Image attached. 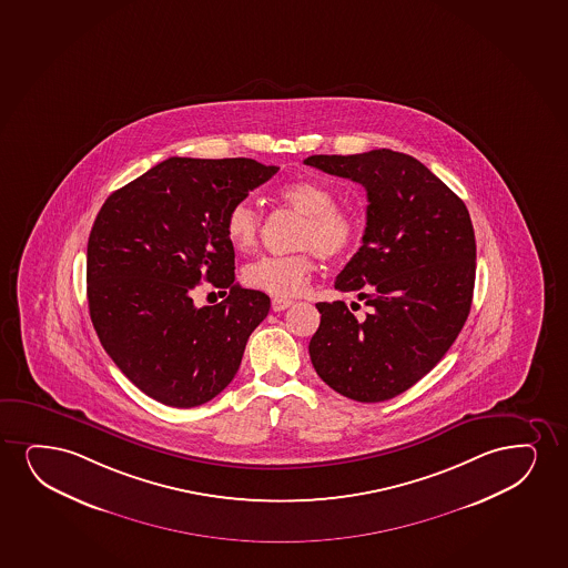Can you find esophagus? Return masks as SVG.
Masks as SVG:
<instances>
[{"label":"esophagus","instance_id":"1","mask_svg":"<svg viewBox=\"0 0 568 568\" xmlns=\"http://www.w3.org/2000/svg\"><path fill=\"white\" fill-rule=\"evenodd\" d=\"M290 305H294V300H290V297H274L273 300V311H284Z\"/></svg>","mask_w":568,"mask_h":568}]
</instances>
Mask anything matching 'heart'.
I'll list each match as a JSON object with an SVG mask.
<instances>
[{"label":"heart","mask_w":568,"mask_h":568,"mask_svg":"<svg viewBox=\"0 0 568 568\" xmlns=\"http://www.w3.org/2000/svg\"><path fill=\"white\" fill-rule=\"evenodd\" d=\"M278 200L303 216L297 247L303 252L281 257H261L245 266L247 286L271 295H295L302 292L315 271V255L342 257L359 237V221L349 209L338 207L331 187L315 180H295L278 190ZM229 244L237 253H252L258 245L261 219L250 202H237L224 219Z\"/></svg>","instance_id":"1"}]
</instances>
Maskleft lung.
I'll return each mask as SVG.
<instances>
[{
	"label": "left lung",
	"instance_id": "obj_1",
	"mask_svg": "<svg viewBox=\"0 0 568 568\" xmlns=\"http://www.w3.org/2000/svg\"><path fill=\"white\" fill-rule=\"evenodd\" d=\"M303 163L359 182L368 200L363 245L334 282L355 292L368 313L316 303L311 363L338 394L386 402L438 365L470 313L476 242L467 205L399 151L311 155Z\"/></svg>",
	"mask_w": 568,
	"mask_h": 568
}]
</instances>
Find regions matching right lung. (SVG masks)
Segmentation results:
<instances>
[{"instance_id":"right-lung-1","label":"right lung","mask_w":568,"mask_h":568,"mask_svg":"<svg viewBox=\"0 0 568 568\" xmlns=\"http://www.w3.org/2000/svg\"><path fill=\"white\" fill-rule=\"evenodd\" d=\"M276 173L255 159L171 158L101 205L88 237L90 318L109 357L155 402L197 407L236 376L271 297L234 284L224 219ZM202 280L229 286L227 300L197 308Z\"/></svg>"}]
</instances>
